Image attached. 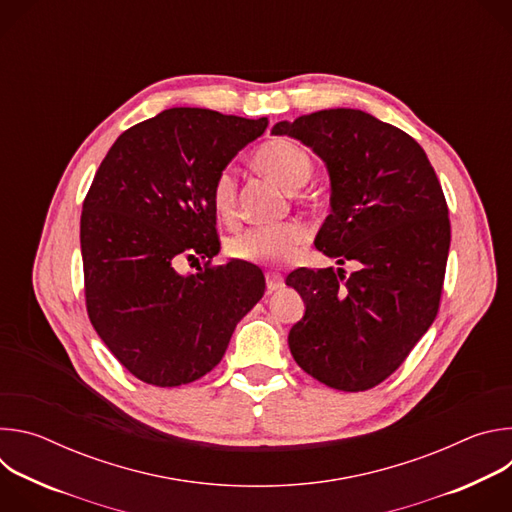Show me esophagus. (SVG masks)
<instances>
[{"mask_svg": "<svg viewBox=\"0 0 512 512\" xmlns=\"http://www.w3.org/2000/svg\"><path fill=\"white\" fill-rule=\"evenodd\" d=\"M265 283H267V291H269V294H273V291H277V289L283 287V277H281L279 273L269 271V273L265 275Z\"/></svg>", "mask_w": 512, "mask_h": 512, "instance_id": "obj_1", "label": "esophagus"}]
</instances>
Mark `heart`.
<instances>
[{"label": "heart", "mask_w": 512, "mask_h": 512, "mask_svg": "<svg viewBox=\"0 0 512 512\" xmlns=\"http://www.w3.org/2000/svg\"><path fill=\"white\" fill-rule=\"evenodd\" d=\"M255 166L273 178L287 192L306 186L312 176V158L291 141H269L255 154ZM210 202L218 218L233 221L237 210V178L225 170L218 174L210 188ZM308 241V229L302 223L289 221L273 227H255L239 233L227 245L231 257L255 263H283L294 257Z\"/></svg>", "instance_id": "1"}]
</instances>
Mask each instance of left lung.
<instances>
[{
	"mask_svg": "<svg viewBox=\"0 0 512 512\" xmlns=\"http://www.w3.org/2000/svg\"><path fill=\"white\" fill-rule=\"evenodd\" d=\"M326 164L330 206L316 249L344 269L300 267L285 279L306 304L287 342L300 367L338 391L393 375L429 330L450 251L448 204L421 145L358 109L279 121Z\"/></svg>",
	"mask_w": 512,
	"mask_h": 512,
	"instance_id": "1",
	"label": "left lung"
}]
</instances>
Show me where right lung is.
Returning a JSON list of instances; mask_svg holds the SVG:
<instances>
[{"label":"right lung","instance_id":"add662e5","mask_svg":"<svg viewBox=\"0 0 512 512\" xmlns=\"http://www.w3.org/2000/svg\"><path fill=\"white\" fill-rule=\"evenodd\" d=\"M210 109L174 107L123 131L101 162L81 214L87 312L139 381L178 387L210 373L241 318L263 298V271L221 251L214 178L267 129ZM208 258L182 276L184 259Z\"/></svg>","mask_w":512,"mask_h":512}]
</instances>
